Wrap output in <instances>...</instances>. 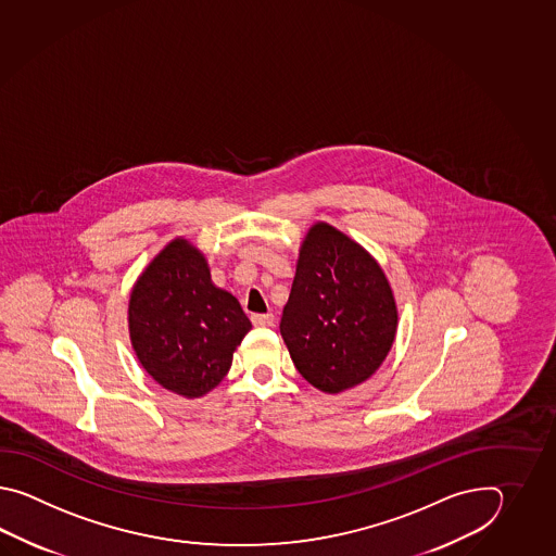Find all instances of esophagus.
Wrapping results in <instances>:
<instances>
[{"label":"esophagus","instance_id":"esophagus-1","mask_svg":"<svg viewBox=\"0 0 556 556\" xmlns=\"http://www.w3.org/2000/svg\"><path fill=\"white\" fill-rule=\"evenodd\" d=\"M252 324L258 328H270L274 326V314H252Z\"/></svg>","mask_w":556,"mask_h":556}]
</instances>
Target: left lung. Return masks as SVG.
Segmentation results:
<instances>
[{
	"label": "left lung",
	"instance_id": "1",
	"mask_svg": "<svg viewBox=\"0 0 556 556\" xmlns=\"http://www.w3.org/2000/svg\"><path fill=\"white\" fill-rule=\"evenodd\" d=\"M395 331V298L378 262L338 228L312 226L280 321L302 378L326 393L350 390L376 374Z\"/></svg>",
	"mask_w": 556,
	"mask_h": 556
}]
</instances>
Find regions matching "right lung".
<instances>
[{"instance_id":"obj_1","label":"right lung","mask_w":556,"mask_h":556,"mask_svg":"<svg viewBox=\"0 0 556 556\" xmlns=\"http://www.w3.org/2000/svg\"><path fill=\"white\" fill-rule=\"evenodd\" d=\"M250 328L237 298L214 286L206 258L185 238L166 244L130 292L135 354L156 383L189 400L225 379Z\"/></svg>"}]
</instances>
